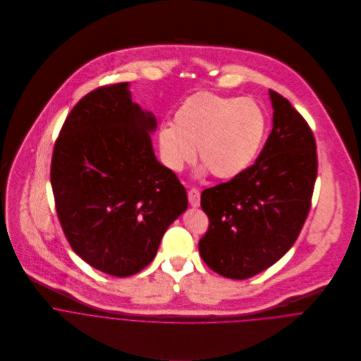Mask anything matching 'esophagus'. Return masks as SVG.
<instances>
[{
	"label": "esophagus",
	"instance_id": "obj_1",
	"mask_svg": "<svg viewBox=\"0 0 361 361\" xmlns=\"http://www.w3.org/2000/svg\"><path fill=\"white\" fill-rule=\"evenodd\" d=\"M188 199H189L190 206H200V192H199V189H190V190L188 192Z\"/></svg>",
	"mask_w": 361,
	"mask_h": 361
}]
</instances>
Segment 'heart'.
<instances>
[{"instance_id": "1", "label": "heart", "mask_w": 361, "mask_h": 361, "mask_svg": "<svg viewBox=\"0 0 361 361\" xmlns=\"http://www.w3.org/2000/svg\"><path fill=\"white\" fill-rule=\"evenodd\" d=\"M265 133L267 116L255 100L200 92L180 104L173 125L161 128L158 145L173 172L195 159L197 147L206 171L231 179L252 165Z\"/></svg>"}]
</instances>
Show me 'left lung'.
Listing matches in <instances>:
<instances>
[{"mask_svg":"<svg viewBox=\"0 0 361 361\" xmlns=\"http://www.w3.org/2000/svg\"><path fill=\"white\" fill-rule=\"evenodd\" d=\"M272 130L256 162L202 193L209 225L200 256L216 274L247 279L296 242L309 215L317 178V146L306 119L269 90Z\"/></svg>","mask_w":361,"mask_h":361,"instance_id":"left-lung-1","label":"left lung"}]
</instances>
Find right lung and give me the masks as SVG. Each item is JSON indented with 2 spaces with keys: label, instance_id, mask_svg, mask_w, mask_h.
<instances>
[{
  "label": "right lung",
  "instance_id": "obj_1",
  "mask_svg": "<svg viewBox=\"0 0 361 361\" xmlns=\"http://www.w3.org/2000/svg\"><path fill=\"white\" fill-rule=\"evenodd\" d=\"M155 128L129 85L115 83L72 108L54 146L50 176L62 231L79 257L108 275L147 267L188 208L183 185L155 158Z\"/></svg>",
  "mask_w": 361,
  "mask_h": 361
}]
</instances>
